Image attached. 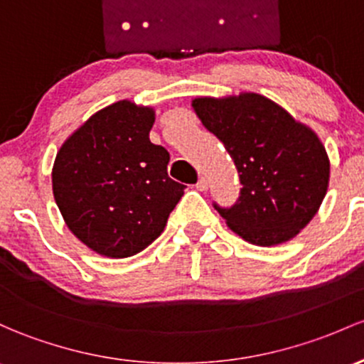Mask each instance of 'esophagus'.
Wrapping results in <instances>:
<instances>
[{"label":"esophagus","instance_id":"obj_1","mask_svg":"<svg viewBox=\"0 0 364 364\" xmlns=\"http://www.w3.org/2000/svg\"><path fill=\"white\" fill-rule=\"evenodd\" d=\"M196 187L199 191H206V189H208V181H206L205 177H199Z\"/></svg>","mask_w":364,"mask_h":364}]
</instances>
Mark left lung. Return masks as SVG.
I'll return each instance as SVG.
<instances>
[{
  "instance_id": "left-lung-1",
  "label": "left lung",
  "mask_w": 364,
  "mask_h": 364,
  "mask_svg": "<svg viewBox=\"0 0 364 364\" xmlns=\"http://www.w3.org/2000/svg\"><path fill=\"white\" fill-rule=\"evenodd\" d=\"M198 118L224 144L240 173V198L215 210L245 241L291 240L321 206L330 159L318 135L259 93L193 100Z\"/></svg>"
}]
</instances>
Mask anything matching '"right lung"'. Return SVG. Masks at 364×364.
I'll return each mask as SVG.
<instances>
[{
  "label": "right lung",
  "instance_id": "1",
  "mask_svg": "<svg viewBox=\"0 0 364 364\" xmlns=\"http://www.w3.org/2000/svg\"><path fill=\"white\" fill-rule=\"evenodd\" d=\"M151 107L130 100L95 112L62 144L52 171L55 203L81 243L124 259L165 229L186 186L168 177L170 154L149 140Z\"/></svg>",
  "mask_w": 364,
  "mask_h": 364
}]
</instances>
